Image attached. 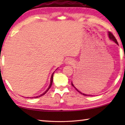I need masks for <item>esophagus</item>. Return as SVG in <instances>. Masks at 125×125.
Returning a JSON list of instances; mask_svg holds the SVG:
<instances>
[{
	"label": "esophagus",
	"instance_id": "esophagus-1",
	"mask_svg": "<svg viewBox=\"0 0 125 125\" xmlns=\"http://www.w3.org/2000/svg\"><path fill=\"white\" fill-rule=\"evenodd\" d=\"M65 63L66 64H72L73 63V61L70 58H68L65 60Z\"/></svg>",
	"mask_w": 125,
	"mask_h": 125
}]
</instances>
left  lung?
Wrapping results in <instances>:
<instances>
[{
  "instance_id": "8db88e82",
  "label": "left lung",
  "mask_w": 125,
  "mask_h": 125,
  "mask_svg": "<svg viewBox=\"0 0 125 125\" xmlns=\"http://www.w3.org/2000/svg\"><path fill=\"white\" fill-rule=\"evenodd\" d=\"M108 36H109V37L110 39L111 40H112V41H113L114 42H115V43H116V44H117V45H118L117 40H116V38L115 37V36H114L113 35V33H111L110 32H108ZM75 84V85L76 86V84ZM72 86H73V87H74V88L75 89L77 90L78 92L80 93V94H82V95H85V96H93L92 95H86V94H84V93H82V92H80L79 90H78L76 88V87L74 86V84H73L72 82Z\"/></svg>"
}]
</instances>
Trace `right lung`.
<instances>
[{"instance_id":"right-lung-1","label":"right lung","mask_w":125,"mask_h":125,"mask_svg":"<svg viewBox=\"0 0 125 125\" xmlns=\"http://www.w3.org/2000/svg\"><path fill=\"white\" fill-rule=\"evenodd\" d=\"M57 69H56V70ZM54 72L52 73V75H51V80H50V85H49V86H48V88L47 89V90H46L45 92H44L43 93H42V94H41V95H39V96H35V97H33V98H39V97H40V96H42V95H45L46 93H47L48 91V90L50 89V88L51 87V86H52V83H53V74H54ZM32 98H33V97Z\"/></svg>"}]
</instances>
